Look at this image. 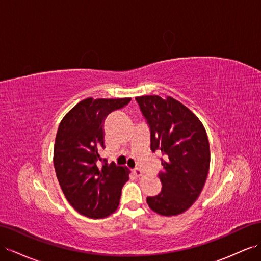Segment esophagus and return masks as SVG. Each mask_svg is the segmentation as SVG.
I'll return each mask as SVG.
<instances>
[{
  "instance_id": "obj_1",
  "label": "esophagus",
  "mask_w": 261,
  "mask_h": 261,
  "mask_svg": "<svg viewBox=\"0 0 261 261\" xmlns=\"http://www.w3.org/2000/svg\"><path fill=\"white\" fill-rule=\"evenodd\" d=\"M133 173L134 174H135L136 175V177H142V175H143V171L142 170H140V169H138V168H136V169H134V170H133Z\"/></svg>"
}]
</instances>
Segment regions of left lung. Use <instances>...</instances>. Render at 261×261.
Listing matches in <instances>:
<instances>
[{
  "label": "left lung",
  "instance_id": "1",
  "mask_svg": "<svg viewBox=\"0 0 261 261\" xmlns=\"http://www.w3.org/2000/svg\"><path fill=\"white\" fill-rule=\"evenodd\" d=\"M136 101L150 129V149L161 154V192L148 196L157 214L174 216L192 205L206 181L210 144L200 119L171 96H137Z\"/></svg>",
  "mask_w": 261,
  "mask_h": 261
}]
</instances>
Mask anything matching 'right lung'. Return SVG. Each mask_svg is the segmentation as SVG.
Listing matches in <instances>:
<instances>
[{
  "instance_id": "1",
  "label": "right lung",
  "mask_w": 261,
  "mask_h": 261,
  "mask_svg": "<svg viewBox=\"0 0 261 261\" xmlns=\"http://www.w3.org/2000/svg\"><path fill=\"white\" fill-rule=\"evenodd\" d=\"M124 98L82 100L59 124L54 147V166L60 188L76 212L90 218H104L114 213L122 188L128 181L127 168L115 164L97 167L104 148L103 123L115 110L130 102Z\"/></svg>"
}]
</instances>
